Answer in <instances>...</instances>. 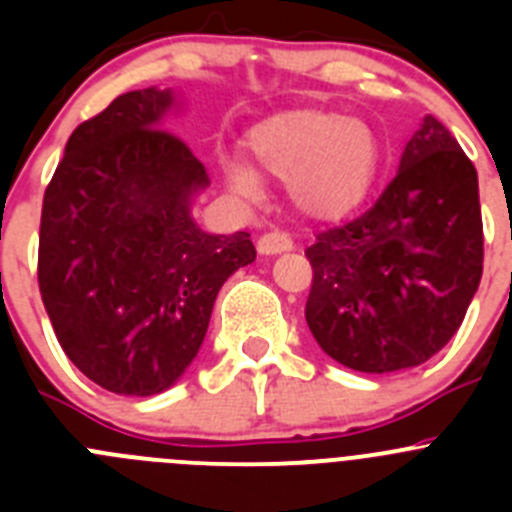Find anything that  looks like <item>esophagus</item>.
<instances>
[{"instance_id":"esophagus-1","label":"esophagus","mask_w":512,"mask_h":512,"mask_svg":"<svg viewBox=\"0 0 512 512\" xmlns=\"http://www.w3.org/2000/svg\"><path fill=\"white\" fill-rule=\"evenodd\" d=\"M292 251V238L287 233H279V230H271V233H264L259 238V253H266V256H274V253Z\"/></svg>"}]
</instances>
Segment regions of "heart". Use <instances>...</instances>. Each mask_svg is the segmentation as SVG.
I'll return each mask as SVG.
<instances>
[{
    "label": "heart",
    "instance_id": "b5f03b06",
    "mask_svg": "<svg viewBox=\"0 0 512 512\" xmlns=\"http://www.w3.org/2000/svg\"><path fill=\"white\" fill-rule=\"evenodd\" d=\"M248 146L259 169L289 184L295 205L318 220H336L356 210L377 176V135L341 112H282L261 122ZM223 174L230 189L246 200L264 194L259 171L243 158L225 156Z\"/></svg>",
    "mask_w": 512,
    "mask_h": 512
}]
</instances>
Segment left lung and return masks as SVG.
Here are the masks:
<instances>
[{
    "instance_id": "obj_1",
    "label": "left lung",
    "mask_w": 512,
    "mask_h": 512,
    "mask_svg": "<svg viewBox=\"0 0 512 512\" xmlns=\"http://www.w3.org/2000/svg\"><path fill=\"white\" fill-rule=\"evenodd\" d=\"M305 320L338 364L366 374L438 354L482 279L477 169L433 115L408 140L400 171L364 215L315 235Z\"/></svg>"
}]
</instances>
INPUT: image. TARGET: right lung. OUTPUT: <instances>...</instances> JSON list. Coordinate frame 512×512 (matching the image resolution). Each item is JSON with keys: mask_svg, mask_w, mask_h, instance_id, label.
<instances>
[{"mask_svg": "<svg viewBox=\"0 0 512 512\" xmlns=\"http://www.w3.org/2000/svg\"><path fill=\"white\" fill-rule=\"evenodd\" d=\"M171 104L156 87L112 99L71 133L43 197L45 312L76 369L115 395H158L182 377L225 279L256 259L246 230L194 223L210 176L161 130Z\"/></svg>", "mask_w": 512, "mask_h": 512, "instance_id": "add662e5", "label": "right lung"}]
</instances>
